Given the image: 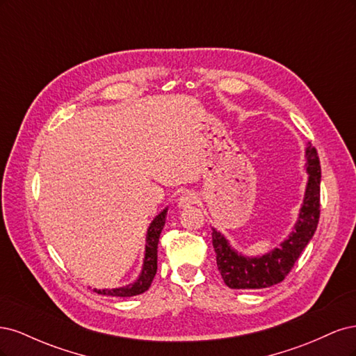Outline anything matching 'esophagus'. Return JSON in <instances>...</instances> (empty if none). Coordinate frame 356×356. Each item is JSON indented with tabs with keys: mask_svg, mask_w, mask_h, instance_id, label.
I'll return each mask as SVG.
<instances>
[{
	"mask_svg": "<svg viewBox=\"0 0 356 356\" xmlns=\"http://www.w3.org/2000/svg\"><path fill=\"white\" fill-rule=\"evenodd\" d=\"M195 203H197V196L191 191L184 193V195H181L179 199H178V207L182 208V209H187V208L193 207Z\"/></svg>",
	"mask_w": 356,
	"mask_h": 356,
	"instance_id": "1",
	"label": "esophagus"
}]
</instances>
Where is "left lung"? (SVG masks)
<instances>
[{
  "mask_svg": "<svg viewBox=\"0 0 356 356\" xmlns=\"http://www.w3.org/2000/svg\"><path fill=\"white\" fill-rule=\"evenodd\" d=\"M307 186L293 232L279 248L261 257H246L230 246L224 234L212 229V245L224 284L233 289H261L282 282L294 267L318 227L321 212V165L315 147L306 148Z\"/></svg>",
  "mask_w": 356,
  "mask_h": 356,
  "instance_id": "8db88e82",
  "label": "left lung"
}]
</instances>
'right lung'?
<instances>
[{
  "instance_id": "add662e5",
  "label": "right lung",
  "mask_w": 356,
  "mask_h": 356,
  "mask_svg": "<svg viewBox=\"0 0 356 356\" xmlns=\"http://www.w3.org/2000/svg\"><path fill=\"white\" fill-rule=\"evenodd\" d=\"M166 213L168 208L161 211L157 217L149 224L148 232H147V245H145V257H144V264H143V272L138 276L135 282L129 284L126 286L120 288H106V289H93L95 293L101 296H111V297H134L138 294H143L152 285L153 279L157 272V245L160 233L163 230V225L166 222Z\"/></svg>"
}]
</instances>
